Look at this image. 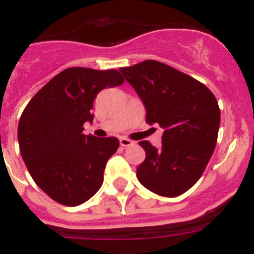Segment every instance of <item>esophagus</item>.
<instances>
[{"mask_svg":"<svg viewBox=\"0 0 254 254\" xmlns=\"http://www.w3.org/2000/svg\"><path fill=\"white\" fill-rule=\"evenodd\" d=\"M120 143H121V146H123V147H128V146H132V145H133V142H132L131 140H128V138H126V137L121 138Z\"/></svg>","mask_w":254,"mask_h":254,"instance_id":"34e87169","label":"esophagus"}]
</instances>
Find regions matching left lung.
I'll return each mask as SVG.
<instances>
[{
    "mask_svg": "<svg viewBox=\"0 0 254 254\" xmlns=\"http://www.w3.org/2000/svg\"><path fill=\"white\" fill-rule=\"evenodd\" d=\"M146 109V122L163 128L161 147L140 146L146 158L137 168L141 185L164 197L185 193L201 178L212 156L220 126L216 98L202 82L158 61L122 67Z\"/></svg>",
    "mask_w": 254,
    "mask_h": 254,
    "instance_id": "1",
    "label": "left lung"
}]
</instances>
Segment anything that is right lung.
Instances as JSON below:
<instances>
[{"label": "right lung", "mask_w": 254, "mask_h": 254, "mask_svg": "<svg viewBox=\"0 0 254 254\" xmlns=\"http://www.w3.org/2000/svg\"><path fill=\"white\" fill-rule=\"evenodd\" d=\"M123 81L117 69L71 67L44 85L22 112L17 127L22 160L56 202L78 206L102 187L105 164L120 141L87 136L82 126L93 122L98 93Z\"/></svg>", "instance_id": "1"}]
</instances>
